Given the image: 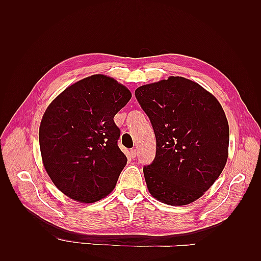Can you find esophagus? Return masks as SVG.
<instances>
[{
  "instance_id": "34e87169",
  "label": "esophagus",
  "mask_w": 261,
  "mask_h": 261,
  "mask_svg": "<svg viewBox=\"0 0 261 261\" xmlns=\"http://www.w3.org/2000/svg\"><path fill=\"white\" fill-rule=\"evenodd\" d=\"M130 156L133 158V159H134V158L137 156V150L136 149H132L130 150Z\"/></svg>"
}]
</instances>
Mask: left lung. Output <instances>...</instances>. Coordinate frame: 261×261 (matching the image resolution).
<instances>
[{
    "instance_id": "8db88e82",
    "label": "left lung",
    "mask_w": 261,
    "mask_h": 261,
    "mask_svg": "<svg viewBox=\"0 0 261 261\" xmlns=\"http://www.w3.org/2000/svg\"><path fill=\"white\" fill-rule=\"evenodd\" d=\"M135 96L151 122L155 156L144 167L149 193L171 206L207 192L227 160L228 123L215 96L184 77L140 86Z\"/></svg>"
}]
</instances>
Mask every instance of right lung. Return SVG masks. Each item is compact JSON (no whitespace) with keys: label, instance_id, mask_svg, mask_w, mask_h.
Returning a JSON list of instances; mask_svg holds the SVG:
<instances>
[{"label":"right lung","instance_id":"1","mask_svg":"<svg viewBox=\"0 0 261 261\" xmlns=\"http://www.w3.org/2000/svg\"><path fill=\"white\" fill-rule=\"evenodd\" d=\"M122 84L92 75L55 98L42 116L39 143L44 169L69 198L90 203L111 193L127 158L117 146L113 117L130 100Z\"/></svg>","mask_w":261,"mask_h":261}]
</instances>
